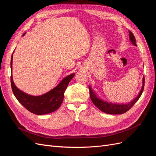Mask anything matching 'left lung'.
I'll return each instance as SVG.
<instances>
[{"instance_id": "1", "label": "left lung", "mask_w": 156, "mask_h": 156, "mask_svg": "<svg viewBox=\"0 0 156 156\" xmlns=\"http://www.w3.org/2000/svg\"><path fill=\"white\" fill-rule=\"evenodd\" d=\"M129 40L133 45L136 46L135 43V36L131 31H129ZM144 86V77L143 78V85L139 94L135 98L130 102L127 103H113L111 101H107L106 100H103L100 96L98 95V94L93 90L92 88L89 85L90 90V96L92 103L95 105L99 109L101 110L102 112H105L107 114L109 115H118V114H123L127 111H129L130 108L133 107L135 103L138 101L140 96L142 95Z\"/></svg>"}]
</instances>
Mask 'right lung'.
Returning <instances> with one entry per match:
<instances>
[{
	"mask_svg": "<svg viewBox=\"0 0 156 156\" xmlns=\"http://www.w3.org/2000/svg\"><path fill=\"white\" fill-rule=\"evenodd\" d=\"M26 34L25 32L23 36ZM14 53V52H13ZM13 54L11 57V84L12 91L18 101L30 112L37 115H43L56 111L63 101L64 94L75 73L63 78L58 84L50 91L40 96H32L19 89L13 82L12 76Z\"/></svg>",
	"mask_w": 156,
	"mask_h": 156,
	"instance_id": "1",
	"label": "right lung"
}]
</instances>
